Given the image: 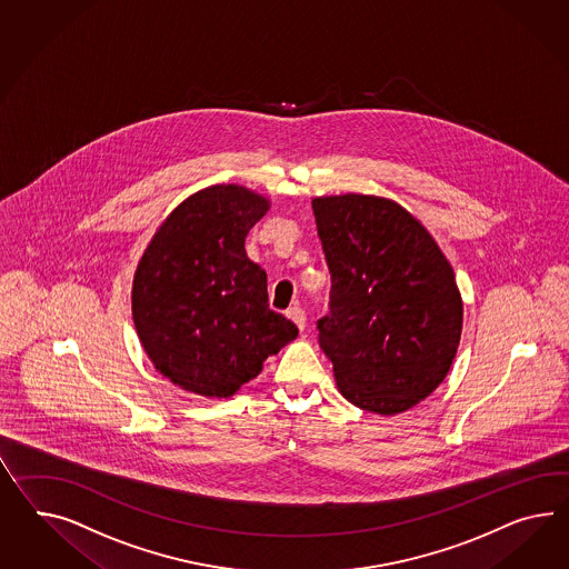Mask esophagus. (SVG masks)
<instances>
[{"instance_id":"obj_1","label":"esophagus","mask_w":569,"mask_h":569,"mask_svg":"<svg viewBox=\"0 0 569 569\" xmlns=\"http://www.w3.org/2000/svg\"><path fill=\"white\" fill-rule=\"evenodd\" d=\"M288 319L293 321L300 331H305V327H307V312H305V308H290V310H288Z\"/></svg>"}]
</instances>
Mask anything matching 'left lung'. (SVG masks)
Here are the masks:
<instances>
[{
	"instance_id": "8db88e82",
	"label": "left lung",
	"mask_w": 569,
	"mask_h": 569,
	"mask_svg": "<svg viewBox=\"0 0 569 569\" xmlns=\"http://www.w3.org/2000/svg\"><path fill=\"white\" fill-rule=\"evenodd\" d=\"M331 273L317 321L339 391L356 408L400 415L446 379L461 333L453 269L429 231L393 200H312Z\"/></svg>"
}]
</instances>
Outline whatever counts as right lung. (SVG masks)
<instances>
[{"mask_svg":"<svg viewBox=\"0 0 569 569\" xmlns=\"http://www.w3.org/2000/svg\"><path fill=\"white\" fill-rule=\"evenodd\" d=\"M269 202L242 186L204 188L154 233L132 286V315L157 370L186 391L230 398L298 336L269 308L267 273L246 257Z\"/></svg>","mask_w":569,"mask_h":569,"instance_id":"1","label":"right lung"}]
</instances>
